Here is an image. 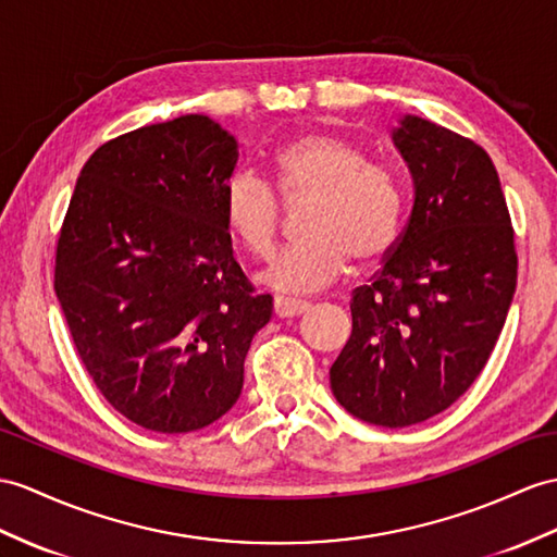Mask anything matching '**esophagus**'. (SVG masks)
<instances>
[{"mask_svg": "<svg viewBox=\"0 0 557 557\" xmlns=\"http://www.w3.org/2000/svg\"><path fill=\"white\" fill-rule=\"evenodd\" d=\"M309 309L307 300H295V297H283L276 295L274 297V314L278 319H288V317H297V314H305Z\"/></svg>", "mask_w": 557, "mask_h": 557, "instance_id": "obj_1", "label": "esophagus"}]
</instances>
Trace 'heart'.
<instances>
[{"label":"heart","mask_w":557,"mask_h":557,"mask_svg":"<svg viewBox=\"0 0 557 557\" xmlns=\"http://www.w3.org/2000/svg\"><path fill=\"white\" fill-rule=\"evenodd\" d=\"M283 200L309 202L305 240L278 252L262 271L267 286L311 293L341 278L351 257L371 264L395 246L404 194L395 172L371 162L357 144L335 134H305L271 158ZM222 214L243 248L257 257L274 252L283 228V202L252 170L228 176Z\"/></svg>","instance_id":"1"}]
</instances>
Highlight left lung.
Listing matches in <instances>:
<instances>
[{"label": "left lung", "instance_id": "obj_1", "mask_svg": "<svg viewBox=\"0 0 557 557\" xmlns=\"http://www.w3.org/2000/svg\"><path fill=\"white\" fill-rule=\"evenodd\" d=\"M392 139L413 174V210L373 283L351 293V335L331 389L366 423L406 428L478 381L508 317L518 252L480 144L416 115Z\"/></svg>", "mask_w": 557, "mask_h": 557}]
</instances>
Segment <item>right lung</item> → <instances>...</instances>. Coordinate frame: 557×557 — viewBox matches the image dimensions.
I'll use <instances>...</instances> for the list:
<instances>
[{
  "label": "right lung",
  "instance_id": "1",
  "mask_svg": "<svg viewBox=\"0 0 557 557\" xmlns=\"http://www.w3.org/2000/svg\"><path fill=\"white\" fill-rule=\"evenodd\" d=\"M236 160L232 134L182 115L106 141L77 176L53 290L94 385L146 430L180 435L222 418L271 319L222 214Z\"/></svg>",
  "mask_w": 557,
  "mask_h": 557
}]
</instances>
